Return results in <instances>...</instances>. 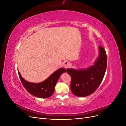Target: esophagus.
<instances>
[{
    "mask_svg": "<svg viewBox=\"0 0 126 126\" xmlns=\"http://www.w3.org/2000/svg\"><path fill=\"white\" fill-rule=\"evenodd\" d=\"M63 66V67L64 68L67 69V68H69L70 67V63H69V62H65L64 63Z\"/></svg>",
    "mask_w": 126,
    "mask_h": 126,
    "instance_id": "obj_1",
    "label": "esophagus"
}]
</instances>
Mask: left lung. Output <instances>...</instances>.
Instances as JSON below:
<instances>
[{
  "mask_svg": "<svg viewBox=\"0 0 126 126\" xmlns=\"http://www.w3.org/2000/svg\"><path fill=\"white\" fill-rule=\"evenodd\" d=\"M98 49L99 56L93 65L85 69H66L71 78V91L76 96L85 97L94 93L104 77L107 57L104 47L99 46Z\"/></svg>",
  "mask_w": 126,
  "mask_h": 126,
  "instance_id": "1",
  "label": "left lung"
}]
</instances>
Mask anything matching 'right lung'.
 Here are the masks:
<instances>
[{
	"mask_svg": "<svg viewBox=\"0 0 126 126\" xmlns=\"http://www.w3.org/2000/svg\"><path fill=\"white\" fill-rule=\"evenodd\" d=\"M66 71L60 68L52 73L45 80L39 83L30 82L22 77L19 71L18 74L22 85L28 92L34 96L40 98H47L51 96L54 93L55 87L60 75Z\"/></svg>",
	"mask_w": 126,
	"mask_h": 126,
	"instance_id": "1",
	"label": "right lung"
}]
</instances>
